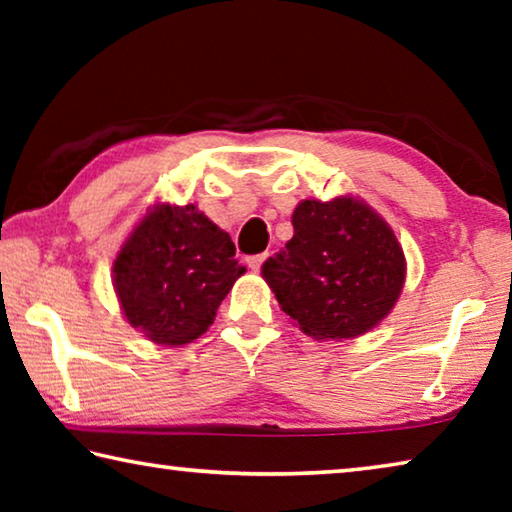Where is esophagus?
Here are the masks:
<instances>
[{
	"instance_id": "1",
	"label": "esophagus",
	"mask_w": 512,
	"mask_h": 512,
	"mask_svg": "<svg viewBox=\"0 0 512 512\" xmlns=\"http://www.w3.org/2000/svg\"><path fill=\"white\" fill-rule=\"evenodd\" d=\"M266 257H268V253L250 255V257L246 259V264H248V268H253V271H259V268H262V264L266 262Z\"/></svg>"
}]
</instances>
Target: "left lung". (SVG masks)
Wrapping results in <instances>:
<instances>
[{"label":"left lung","instance_id":"1","mask_svg":"<svg viewBox=\"0 0 512 512\" xmlns=\"http://www.w3.org/2000/svg\"><path fill=\"white\" fill-rule=\"evenodd\" d=\"M284 314L314 339L366 334L400 298L406 262L393 230L357 198L302 201L293 239L262 268Z\"/></svg>","mask_w":512,"mask_h":512}]
</instances>
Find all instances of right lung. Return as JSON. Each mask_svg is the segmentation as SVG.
I'll return each instance as SVG.
<instances>
[{
    "label": "right lung",
    "instance_id": "add662e5",
    "mask_svg": "<svg viewBox=\"0 0 512 512\" xmlns=\"http://www.w3.org/2000/svg\"><path fill=\"white\" fill-rule=\"evenodd\" d=\"M244 271L228 232L194 205L153 207L112 266L128 323L173 348L207 332Z\"/></svg>",
    "mask_w": 512,
    "mask_h": 512
}]
</instances>
